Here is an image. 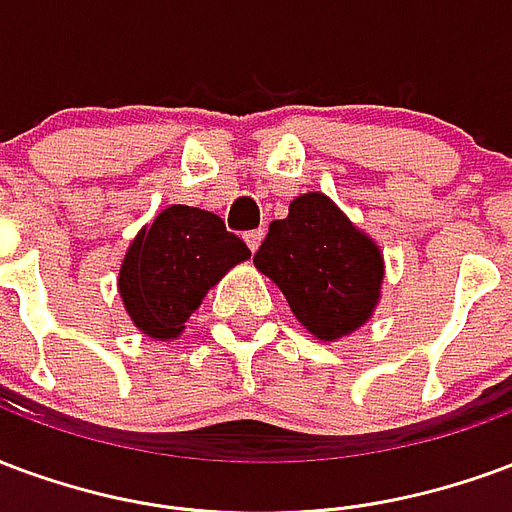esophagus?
Wrapping results in <instances>:
<instances>
[{"mask_svg":"<svg viewBox=\"0 0 512 512\" xmlns=\"http://www.w3.org/2000/svg\"><path fill=\"white\" fill-rule=\"evenodd\" d=\"M261 237H264V229L245 231V242H248V248H251V251H256V248H259Z\"/></svg>","mask_w":512,"mask_h":512,"instance_id":"34e87169","label":"esophagus"}]
</instances>
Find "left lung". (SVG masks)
<instances>
[{
    "label": "left lung",
    "mask_w": 512,
    "mask_h": 512,
    "mask_svg": "<svg viewBox=\"0 0 512 512\" xmlns=\"http://www.w3.org/2000/svg\"><path fill=\"white\" fill-rule=\"evenodd\" d=\"M256 270L278 283L302 327L335 341L363 327L382 289V253L324 193H305L272 220L253 253Z\"/></svg>",
    "instance_id": "obj_1"
}]
</instances>
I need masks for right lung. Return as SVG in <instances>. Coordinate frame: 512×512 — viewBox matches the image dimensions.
<instances>
[{
    "label": "right lung",
    "mask_w": 512,
    "mask_h": 512,
    "mask_svg": "<svg viewBox=\"0 0 512 512\" xmlns=\"http://www.w3.org/2000/svg\"><path fill=\"white\" fill-rule=\"evenodd\" d=\"M248 256L218 215L174 204L138 231L119 270V294L141 333L177 338L207 289Z\"/></svg>",
    "instance_id": "right-lung-1"
}]
</instances>
